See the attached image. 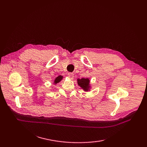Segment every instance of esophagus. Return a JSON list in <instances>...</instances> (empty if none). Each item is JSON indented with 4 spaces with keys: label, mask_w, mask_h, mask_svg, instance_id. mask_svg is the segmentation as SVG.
Here are the masks:
<instances>
[{
    "label": "esophagus",
    "mask_w": 147,
    "mask_h": 147,
    "mask_svg": "<svg viewBox=\"0 0 147 147\" xmlns=\"http://www.w3.org/2000/svg\"><path fill=\"white\" fill-rule=\"evenodd\" d=\"M67 75H68V77H69L71 79H72L74 77V74L73 73H69Z\"/></svg>",
    "instance_id": "1"
}]
</instances>
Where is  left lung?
I'll return each mask as SVG.
<instances>
[{"mask_svg": "<svg viewBox=\"0 0 147 147\" xmlns=\"http://www.w3.org/2000/svg\"><path fill=\"white\" fill-rule=\"evenodd\" d=\"M77 83L84 91H88L90 88V80L88 78H81L77 80Z\"/></svg>", "mask_w": 147, "mask_h": 147, "instance_id": "left-lung-1", "label": "left lung"}]
</instances>
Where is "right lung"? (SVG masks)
<instances>
[{"label":"right lung","instance_id":"obj_1","mask_svg":"<svg viewBox=\"0 0 147 147\" xmlns=\"http://www.w3.org/2000/svg\"><path fill=\"white\" fill-rule=\"evenodd\" d=\"M63 76H61V75H59V77H57L56 79H55V83H59V82H61V80L62 79H63Z\"/></svg>","mask_w":147,"mask_h":147}]
</instances>
